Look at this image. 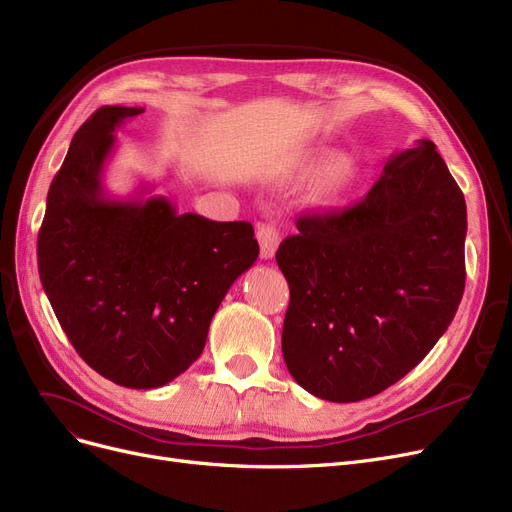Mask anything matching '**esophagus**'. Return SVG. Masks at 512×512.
<instances>
[{"instance_id": "1", "label": "esophagus", "mask_w": 512, "mask_h": 512, "mask_svg": "<svg viewBox=\"0 0 512 512\" xmlns=\"http://www.w3.org/2000/svg\"><path fill=\"white\" fill-rule=\"evenodd\" d=\"M257 240H259V247H261V257L263 259H272L278 251V244H280V232L274 224H259L257 228Z\"/></svg>"}]
</instances>
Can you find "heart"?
<instances>
[{"label":"heart","mask_w":512,"mask_h":512,"mask_svg":"<svg viewBox=\"0 0 512 512\" xmlns=\"http://www.w3.org/2000/svg\"><path fill=\"white\" fill-rule=\"evenodd\" d=\"M299 180L316 177L314 196L322 203H337L358 180V165L351 157H335L332 150H316L297 165Z\"/></svg>","instance_id":"heart-1"}]
</instances>
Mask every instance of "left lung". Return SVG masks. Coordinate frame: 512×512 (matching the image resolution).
Returning a JSON list of instances; mask_svg holds the SVG:
<instances>
[{"label":"left lung","mask_w":512,"mask_h":512,"mask_svg":"<svg viewBox=\"0 0 512 512\" xmlns=\"http://www.w3.org/2000/svg\"><path fill=\"white\" fill-rule=\"evenodd\" d=\"M276 253L291 303L282 355L326 402H360L433 349L464 293L466 203L431 140L395 152L362 203L303 215Z\"/></svg>","instance_id":"8db88e82"}]
</instances>
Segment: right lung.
<instances>
[{
    "label": "right lung",
    "instance_id": "add662e5",
    "mask_svg": "<svg viewBox=\"0 0 512 512\" xmlns=\"http://www.w3.org/2000/svg\"><path fill=\"white\" fill-rule=\"evenodd\" d=\"M144 108L102 106L71 142L37 238L39 278L77 353L104 379L157 389L205 349L234 280L259 255L249 221L180 215L165 196L102 184L115 129Z\"/></svg>",
    "mask_w": 512,
    "mask_h": 512
}]
</instances>
